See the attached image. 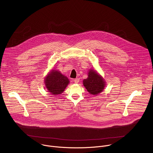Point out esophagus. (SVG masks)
Returning <instances> with one entry per match:
<instances>
[{
	"instance_id": "esophagus-1",
	"label": "esophagus",
	"mask_w": 153,
	"mask_h": 153,
	"mask_svg": "<svg viewBox=\"0 0 153 153\" xmlns=\"http://www.w3.org/2000/svg\"><path fill=\"white\" fill-rule=\"evenodd\" d=\"M79 78H76V79H75V80H74V82H75V84H78V83L79 82Z\"/></svg>"
}]
</instances>
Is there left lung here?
Returning <instances> with one entry per match:
<instances>
[{"instance_id":"8db88e82","label":"left lung","mask_w":153,"mask_h":153,"mask_svg":"<svg viewBox=\"0 0 153 153\" xmlns=\"http://www.w3.org/2000/svg\"><path fill=\"white\" fill-rule=\"evenodd\" d=\"M83 85L89 94L97 95L104 89L105 81L96 71L90 69L88 71L87 78L83 80Z\"/></svg>"}]
</instances>
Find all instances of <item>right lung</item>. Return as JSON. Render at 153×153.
Instances as JSON below:
<instances>
[{"label":"right lung","instance_id":"obj_1","mask_svg":"<svg viewBox=\"0 0 153 153\" xmlns=\"http://www.w3.org/2000/svg\"><path fill=\"white\" fill-rule=\"evenodd\" d=\"M45 87L53 95L61 94L69 84V79L60 71L52 69L45 78Z\"/></svg>","mask_w":153,"mask_h":153}]
</instances>
